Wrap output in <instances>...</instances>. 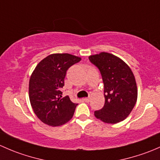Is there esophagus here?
<instances>
[{"label": "esophagus", "mask_w": 160, "mask_h": 160, "mask_svg": "<svg viewBox=\"0 0 160 160\" xmlns=\"http://www.w3.org/2000/svg\"><path fill=\"white\" fill-rule=\"evenodd\" d=\"M82 100H83L84 102H89L90 100H91V98H90V97H88V98H84Z\"/></svg>", "instance_id": "obj_1"}]
</instances>
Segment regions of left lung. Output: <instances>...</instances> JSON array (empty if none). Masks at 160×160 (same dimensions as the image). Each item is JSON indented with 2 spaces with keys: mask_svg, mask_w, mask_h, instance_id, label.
<instances>
[{
  "mask_svg": "<svg viewBox=\"0 0 160 160\" xmlns=\"http://www.w3.org/2000/svg\"><path fill=\"white\" fill-rule=\"evenodd\" d=\"M88 58L99 69L104 83L105 105L95 112V116L108 124L123 121L137 101V85L131 68L120 58L108 52L90 55Z\"/></svg>",
  "mask_w": 160,
  "mask_h": 160,
  "instance_id": "obj_1",
  "label": "left lung"
}]
</instances>
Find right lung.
<instances>
[{
	"instance_id": "right-lung-1",
	"label": "right lung",
	"mask_w": 160,
	"mask_h": 160,
	"mask_svg": "<svg viewBox=\"0 0 160 160\" xmlns=\"http://www.w3.org/2000/svg\"><path fill=\"white\" fill-rule=\"evenodd\" d=\"M81 58L55 53L42 59L29 80V99L34 114L46 125L55 127L70 121L78 104L68 96L62 98L66 72Z\"/></svg>"
}]
</instances>
